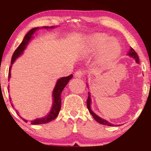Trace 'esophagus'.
Here are the masks:
<instances>
[{"label": "esophagus", "mask_w": 151, "mask_h": 151, "mask_svg": "<svg viewBox=\"0 0 151 151\" xmlns=\"http://www.w3.org/2000/svg\"><path fill=\"white\" fill-rule=\"evenodd\" d=\"M84 73L83 71H81V70H78L75 73V78H81L84 76Z\"/></svg>", "instance_id": "esophagus-1"}]
</instances>
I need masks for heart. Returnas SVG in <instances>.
<instances>
[{"label": "heart", "mask_w": 151, "mask_h": 151, "mask_svg": "<svg viewBox=\"0 0 151 151\" xmlns=\"http://www.w3.org/2000/svg\"><path fill=\"white\" fill-rule=\"evenodd\" d=\"M109 39L106 35H94L86 47V53L93 54L101 51L100 61L103 64L110 63L119 55L120 46L116 40Z\"/></svg>", "instance_id": "b5f03b06"}]
</instances>
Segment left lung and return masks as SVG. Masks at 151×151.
<instances>
[{
	"instance_id": "8db88e82",
	"label": "left lung",
	"mask_w": 151,
	"mask_h": 151,
	"mask_svg": "<svg viewBox=\"0 0 151 151\" xmlns=\"http://www.w3.org/2000/svg\"><path fill=\"white\" fill-rule=\"evenodd\" d=\"M128 55H129V56L131 57H133V58L135 59V60L137 63L139 64V57H138V55L137 53L135 52V50L132 48V47H131L130 48V50L129 52H128ZM86 106H87V108L88 109V111H89L91 114V115L93 117H94V119H96V120L98 122V123L101 124H103V125H106V126H109V127H115V125L113 124H111L110 122H109L108 121L105 120V119H103L102 118H100V117L98 116L96 114H95V113L93 112L91 109V98H90V94L89 93H88V99L87 100H86Z\"/></svg>"
}]
</instances>
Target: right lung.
<instances>
[{
  "mask_svg": "<svg viewBox=\"0 0 151 151\" xmlns=\"http://www.w3.org/2000/svg\"><path fill=\"white\" fill-rule=\"evenodd\" d=\"M53 27H43L42 28L47 29V28H53ZM39 29L38 27H35L29 31V32L27 33L25 36H24L23 40L22 41V42L20 43L19 46L17 47V49H16L15 51H14V53H13V55H12V58L11 66H10L9 69V74H8V79L9 80L10 78V75H11V74H10V69H11L12 65L13 64L14 62L15 61V60L19 56L22 52H23L24 49H25L27 45L28 44L29 41L31 40V38H32V35L34 34V32H36L37 29ZM72 77H73V75H70L69 76H67V77H63V78H60V79L58 80L57 83L55 84V86L53 91V102L52 105V108H51L50 112H49V114L47 115L45 117L37 118L36 119H34V120L32 121L31 122V124H42L48 123L49 122L52 121L53 119L56 118V117L58 116V115L59 111L60 110V108H61L62 91H63L64 88L65 87L69 80L72 78ZM10 101H11V100H10ZM12 106H13L12 104ZM23 119V121L25 122H27L26 119Z\"/></svg>",
  "mask_w": 151,
  "mask_h": 151,
  "instance_id": "obj_1",
  "label": "right lung"
}]
</instances>
